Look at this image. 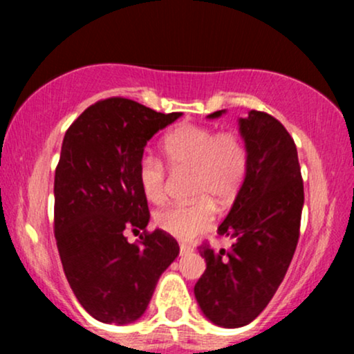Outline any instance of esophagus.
<instances>
[{
	"mask_svg": "<svg viewBox=\"0 0 354 354\" xmlns=\"http://www.w3.org/2000/svg\"><path fill=\"white\" fill-rule=\"evenodd\" d=\"M191 251H193V250H191L189 246H186V245H181V246H180V254H181V256H186V254H189Z\"/></svg>",
	"mask_w": 354,
	"mask_h": 354,
	"instance_id": "34e87169",
	"label": "esophagus"
}]
</instances>
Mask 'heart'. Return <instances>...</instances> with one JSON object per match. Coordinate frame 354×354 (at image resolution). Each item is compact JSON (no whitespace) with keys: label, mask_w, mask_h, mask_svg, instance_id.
I'll return each instance as SVG.
<instances>
[{"label":"heart","mask_w":354,"mask_h":354,"mask_svg":"<svg viewBox=\"0 0 354 354\" xmlns=\"http://www.w3.org/2000/svg\"><path fill=\"white\" fill-rule=\"evenodd\" d=\"M173 171H191L189 205H171L158 211L154 223L169 236L189 241L213 226L214 205H231L248 173V149L236 133H216L198 124L174 128L163 143ZM138 181L146 200L161 203L166 196V169L161 160L146 153L138 163Z\"/></svg>","instance_id":"heart-1"}]
</instances>
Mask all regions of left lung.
Instances as JSON below:
<instances>
[{
  "label": "left lung",
  "instance_id": "left-lung-1",
  "mask_svg": "<svg viewBox=\"0 0 354 354\" xmlns=\"http://www.w3.org/2000/svg\"><path fill=\"white\" fill-rule=\"evenodd\" d=\"M238 126L250 158L248 173L218 226L234 243L228 251L200 248L206 270L194 284L203 315L223 328L245 326L271 301L293 259L304 203L298 151L284 126L254 109Z\"/></svg>",
  "mask_w": 354,
  "mask_h": 354
}]
</instances>
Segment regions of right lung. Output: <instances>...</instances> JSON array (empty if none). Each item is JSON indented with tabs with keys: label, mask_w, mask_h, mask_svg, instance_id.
Instances as JSON below:
<instances>
[{
	"label": "right lung",
	"mask_w": 354,
	"mask_h": 354,
	"mask_svg": "<svg viewBox=\"0 0 354 354\" xmlns=\"http://www.w3.org/2000/svg\"><path fill=\"white\" fill-rule=\"evenodd\" d=\"M180 116L109 98L84 109L64 135L55 173L56 246L76 299L101 323L140 319L180 253L161 230L145 231L135 245L122 234L148 226L138 163L146 143Z\"/></svg>",
	"instance_id": "1"
}]
</instances>
